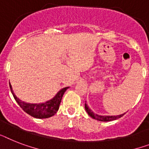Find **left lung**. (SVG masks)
I'll list each match as a JSON object with an SVG mask.
<instances>
[{
	"mask_svg": "<svg viewBox=\"0 0 149 149\" xmlns=\"http://www.w3.org/2000/svg\"><path fill=\"white\" fill-rule=\"evenodd\" d=\"M85 109L89 116H91L92 118H94V119H96V120L99 121H102V122H109V121L116 120L117 118H121V117L125 115V113H124V114H121L119 115V116H100V115L95 114V113L89 108V106H87L86 103H85Z\"/></svg>",
	"mask_w": 149,
	"mask_h": 149,
	"instance_id": "8db88e82",
	"label": "left lung"
}]
</instances>
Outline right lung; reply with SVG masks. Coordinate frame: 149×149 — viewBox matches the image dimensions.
<instances>
[{
    "label": "right lung",
    "mask_w": 149,
    "mask_h": 149,
    "mask_svg": "<svg viewBox=\"0 0 149 149\" xmlns=\"http://www.w3.org/2000/svg\"><path fill=\"white\" fill-rule=\"evenodd\" d=\"M69 87H65L61 90H60L52 100L47 101L44 103L31 104L23 102V101L19 100L14 93L12 86L10 83V91L13 94L14 100H16V102H17L18 105L20 106V108L22 109L24 112H26L27 114L37 118H47L54 116L59 109L60 102H61L64 93L66 92V90Z\"/></svg>",
    "instance_id": "right-lung-1"
}]
</instances>
